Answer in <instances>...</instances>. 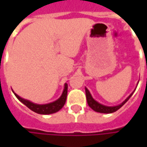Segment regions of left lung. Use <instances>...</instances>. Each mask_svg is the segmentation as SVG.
Wrapping results in <instances>:
<instances>
[{
    "instance_id": "1",
    "label": "left lung",
    "mask_w": 147,
    "mask_h": 147,
    "mask_svg": "<svg viewBox=\"0 0 147 147\" xmlns=\"http://www.w3.org/2000/svg\"><path fill=\"white\" fill-rule=\"evenodd\" d=\"M85 91H86V97H87V101H88V105L92 109L95 111L96 112H99V113H105V114H110V113H113V112H115L119 109H120L122 106L123 105L125 104L128 100V99L130 98L132 96V95L133 94V92L128 97H127L122 104H120L119 105H117V106H105V105H103L100 104L97 101H96L91 96V94L89 92L87 88H85Z\"/></svg>"
}]
</instances>
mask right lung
I'll return each instance as SVG.
<instances>
[{
	"mask_svg": "<svg viewBox=\"0 0 147 147\" xmlns=\"http://www.w3.org/2000/svg\"><path fill=\"white\" fill-rule=\"evenodd\" d=\"M67 92H68V85L65 83V89H64V92H63V93L61 95V96L57 100L54 101L52 103L47 105L34 104V103L30 102L29 100H27L21 98L17 94L14 93V95L23 104L25 105L28 108H29L32 111L36 112L37 114H41V115H49V114H53V113H55V112L59 111L64 106V105L65 104V101H66Z\"/></svg>",
	"mask_w": 147,
	"mask_h": 147,
	"instance_id": "1",
	"label": "right lung"
}]
</instances>
